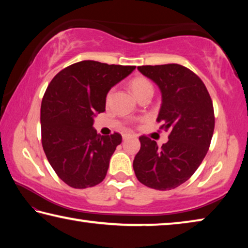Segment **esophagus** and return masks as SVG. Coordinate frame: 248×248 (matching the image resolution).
Masks as SVG:
<instances>
[{
  "label": "esophagus",
  "instance_id": "esophagus-1",
  "mask_svg": "<svg viewBox=\"0 0 248 248\" xmlns=\"http://www.w3.org/2000/svg\"><path fill=\"white\" fill-rule=\"evenodd\" d=\"M132 137H134V134H132V133H124V134H123L124 140L129 139V138H132Z\"/></svg>",
  "mask_w": 248,
  "mask_h": 248
}]
</instances>
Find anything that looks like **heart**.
I'll list each match as a JSON object with an SVG mask.
<instances>
[{"mask_svg": "<svg viewBox=\"0 0 248 248\" xmlns=\"http://www.w3.org/2000/svg\"><path fill=\"white\" fill-rule=\"evenodd\" d=\"M130 86H131V90L133 92V94L137 96V98L139 97L140 95L145 93V92L153 91L152 84H151V82L148 78H145L143 77L134 78L131 81ZM109 96H110V93L108 94V98H109Z\"/></svg>", "mask_w": 248, "mask_h": 248, "instance_id": "1", "label": "heart"}]
</instances>
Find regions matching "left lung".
<instances>
[{"label": "left lung", "instance_id": "left-lung-1", "mask_svg": "<svg viewBox=\"0 0 248 248\" xmlns=\"http://www.w3.org/2000/svg\"><path fill=\"white\" fill-rule=\"evenodd\" d=\"M138 70L161 91L156 121L170 136L161 148L148 137L139 138L134 174L153 189H174L191 177L208 152L215 130L212 100L198 75L183 65H142Z\"/></svg>", "mask_w": 248, "mask_h": 248}]
</instances>
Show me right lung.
Instances as JSON below:
<instances>
[{"label":"right lung","instance_id":"obj_1","mask_svg":"<svg viewBox=\"0 0 248 248\" xmlns=\"http://www.w3.org/2000/svg\"><path fill=\"white\" fill-rule=\"evenodd\" d=\"M136 69L85 60L60 71L50 82L40 109L41 142L50 165L70 187L83 189L102 183L119 133L100 136L93 128L105 111L112 86Z\"/></svg>","mask_w":248,"mask_h":248}]
</instances>
